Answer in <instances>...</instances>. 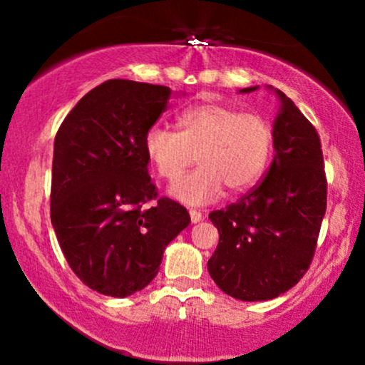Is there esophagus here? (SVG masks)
<instances>
[{
  "label": "esophagus",
  "instance_id": "34e87169",
  "mask_svg": "<svg viewBox=\"0 0 365 365\" xmlns=\"http://www.w3.org/2000/svg\"><path fill=\"white\" fill-rule=\"evenodd\" d=\"M202 212L200 211H190V220L192 223H199V221H202Z\"/></svg>",
  "mask_w": 365,
  "mask_h": 365
}]
</instances>
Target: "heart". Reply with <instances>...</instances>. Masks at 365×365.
Here are the masks:
<instances>
[{"label": "heart", "instance_id": "1", "mask_svg": "<svg viewBox=\"0 0 365 365\" xmlns=\"http://www.w3.org/2000/svg\"><path fill=\"white\" fill-rule=\"evenodd\" d=\"M178 132L154 125L144 137L145 156L165 180H175L197 159L195 172L177 180L170 195L187 206L215 202L223 188L244 192L262 177L273 156V128L255 113L204 103L180 113Z\"/></svg>", "mask_w": 365, "mask_h": 365}]
</instances>
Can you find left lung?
<instances>
[{"instance_id": "obj_1", "label": "left lung", "mask_w": 365, "mask_h": 365, "mask_svg": "<svg viewBox=\"0 0 365 365\" xmlns=\"http://www.w3.org/2000/svg\"><path fill=\"white\" fill-rule=\"evenodd\" d=\"M259 86L240 89L254 92ZM274 92V156L250 194L209 215L220 244L207 271L226 295L244 302L276 299L309 269L326 212V175L321 140L290 98Z\"/></svg>"}]
</instances>
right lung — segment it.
<instances>
[{"label": "right lung", "instance_id": "right-lung-1", "mask_svg": "<svg viewBox=\"0 0 365 365\" xmlns=\"http://www.w3.org/2000/svg\"><path fill=\"white\" fill-rule=\"evenodd\" d=\"M171 89L113 78L87 92L54 139L51 223L73 273L92 290L133 295L158 274L163 252L190 223L158 192L144 137Z\"/></svg>", "mask_w": 365, "mask_h": 365}]
</instances>
